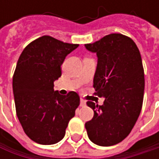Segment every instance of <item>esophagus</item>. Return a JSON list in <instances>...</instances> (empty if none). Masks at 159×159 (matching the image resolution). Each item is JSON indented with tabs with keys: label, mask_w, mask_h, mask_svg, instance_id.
Listing matches in <instances>:
<instances>
[{
	"label": "esophagus",
	"mask_w": 159,
	"mask_h": 159,
	"mask_svg": "<svg viewBox=\"0 0 159 159\" xmlns=\"http://www.w3.org/2000/svg\"><path fill=\"white\" fill-rule=\"evenodd\" d=\"M85 105H86L85 100H84L83 98H81V99H80V106H81V107H84Z\"/></svg>",
	"instance_id": "esophagus-1"
}]
</instances>
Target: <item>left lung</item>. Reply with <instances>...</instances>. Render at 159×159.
Returning <instances> with one entry per match:
<instances>
[{
  "mask_svg": "<svg viewBox=\"0 0 159 159\" xmlns=\"http://www.w3.org/2000/svg\"><path fill=\"white\" fill-rule=\"evenodd\" d=\"M97 53L94 76L96 95L105 98L101 106L86 104L94 117L85 122L89 139L101 146H111L125 139L142 110L144 75L140 51L134 40L121 34H111L85 44Z\"/></svg>",
  "mask_w": 159,
  "mask_h": 159,
  "instance_id": "8db88e82",
  "label": "left lung"
}]
</instances>
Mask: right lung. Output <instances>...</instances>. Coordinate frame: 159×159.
Here are the masks:
<instances>
[{"mask_svg": "<svg viewBox=\"0 0 159 159\" xmlns=\"http://www.w3.org/2000/svg\"><path fill=\"white\" fill-rule=\"evenodd\" d=\"M79 45L43 36L21 53L13 77L16 114L25 134L40 144H53L65 135L80 104L77 93L54 90L65 57Z\"/></svg>", "mask_w": 159, "mask_h": 159, "instance_id": "right-lung-1", "label": "right lung"}]
</instances>
